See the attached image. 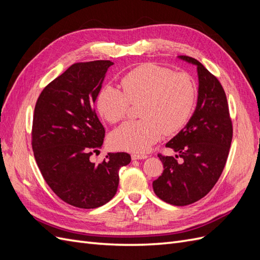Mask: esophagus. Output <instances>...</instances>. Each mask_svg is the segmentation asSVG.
<instances>
[{"instance_id":"obj_1","label":"esophagus","mask_w":260,"mask_h":260,"mask_svg":"<svg viewBox=\"0 0 260 260\" xmlns=\"http://www.w3.org/2000/svg\"><path fill=\"white\" fill-rule=\"evenodd\" d=\"M131 158L133 160H137V159H146L147 156L146 155H142V154H132L131 155Z\"/></svg>"}]
</instances>
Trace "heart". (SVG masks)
I'll return each instance as SVG.
<instances>
[{
	"mask_svg": "<svg viewBox=\"0 0 260 260\" xmlns=\"http://www.w3.org/2000/svg\"><path fill=\"white\" fill-rule=\"evenodd\" d=\"M122 92L104 85L98 94L96 109L105 120H123L131 104H139L142 119L123 123L111 137L112 144L123 151L144 153L164 133L182 129L195 106L198 85L187 73H174L156 64L140 65L121 79Z\"/></svg>",
	"mask_w": 260,
	"mask_h": 260,
	"instance_id": "heart-1",
	"label": "heart"
}]
</instances>
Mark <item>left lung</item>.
I'll return each mask as SVG.
<instances>
[{
    "instance_id": "obj_1",
    "label": "left lung",
    "mask_w": 260,
    "mask_h": 260,
    "mask_svg": "<svg viewBox=\"0 0 260 260\" xmlns=\"http://www.w3.org/2000/svg\"><path fill=\"white\" fill-rule=\"evenodd\" d=\"M178 58L198 68V104L185 127L166 144L183 161L159 154L164 171L153 188L164 202L185 206L203 199L217 183L229 155L233 129L225 93L217 78L198 59L183 55Z\"/></svg>"
}]
</instances>
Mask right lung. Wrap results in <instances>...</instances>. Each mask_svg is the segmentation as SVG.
Here are the masks:
<instances>
[{
  "label": "right lung",
  "mask_w": 260,
  "mask_h": 260,
  "mask_svg": "<svg viewBox=\"0 0 260 260\" xmlns=\"http://www.w3.org/2000/svg\"><path fill=\"white\" fill-rule=\"evenodd\" d=\"M111 60L77 62L45 86L35 107L32 149L46 183L60 200L91 209L111 201L119 183V169L131 161L127 153L100 152L105 130L93 105Z\"/></svg>",
  "instance_id": "1"
}]
</instances>
